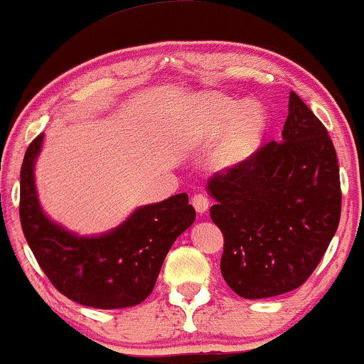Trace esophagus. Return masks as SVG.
Returning <instances> with one entry per match:
<instances>
[{
	"label": "esophagus",
	"mask_w": 364,
	"mask_h": 364,
	"mask_svg": "<svg viewBox=\"0 0 364 364\" xmlns=\"http://www.w3.org/2000/svg\"><path fill=\"white\" fill-rule=\"evenodd\" d=\"M191 203H193L195 210L198 212V214H205L208 207H210V202H208L205 195H195L193 198H191Z\"/></svg>",
	"instance_id": "1"
}]
</instances>
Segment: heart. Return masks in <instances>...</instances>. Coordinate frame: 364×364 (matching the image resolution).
Wrapping results in <instances>:
<instances>
[{"label": "heart", "instance_id": "1", "mask_svg": "<svg viewBox=\"0 0 364 364\" xmlns=\"http://www.w3.org/2000/svg\"><path fill=\"white\" fill-rule=\"evenodd\" d=\"M231 135L223 149L225 161H241L252 154L263 129V112L255 104L245 107L229 97L215 94H203L195 101V109L186 133L190 140L203 141L225 129L232 121Z\"/></svg>", "mask_w": 364, "mask_h": 364}]
</instances>
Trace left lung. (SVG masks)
I'll return each mask as SVG.
<instances>
[{
	"mask_svg": "<svg viewBox=\"0 0 364 364\" xmlns=\"http://www.w3.org/2000/svg\"><path fill=\"white\" fill-rule=\"evenodd\" d=\"M212 220L224 235L220 272L245 299L299 287L313 274L341 219V179L327 128L298 94L281 141L207 181Z\"/></svg>",
	"mask_w": 364,
	"mask_h": 364,
	"instance_id": "1",
	"label": "left lung"
}]
</instances>
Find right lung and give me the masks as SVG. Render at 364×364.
Segmentation results:
<instances>
[{
  "mask_svg": "<svg viewBox=\"0 0 364 364\" xmlns=\"http://www.w3.org/2000/svg\"><path fill=\"white\" fill-rule=\"evenodd\" d=\"M44 133L28 145L20 171V223L37 263L61 294L83 306L116 310L152 292L166 255L195 220L188 195L139 207L101 236H78L44 214L34 168Z\"/></svg>",
  "mask_w": 364,
  "mask_h": 364,
  "instance_id": "obj_1",
  "label": "right lung"
}]
</instances>
